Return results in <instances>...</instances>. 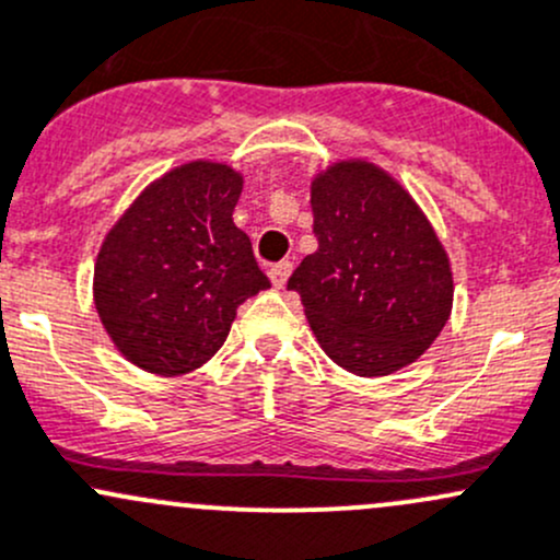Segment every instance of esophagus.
<instances>
[{
	"label": "esophagus",
	"mask_w": 560,
	"mask_h": 560,
	"mask_svg": "<svg viewBox=\"0 0 560 560\" xmlns=\"http://www.w3.org/2000/svg\"><path fill=\"white\" fill-rule=\"evenodd\" d=\"M290 273H292V262L290 260H281V262L270 265V281H273L276 290H281V287L287 284Z\"/></svg>",
	"instance_id": "1"
}]
</instances>
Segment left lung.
Returning a JSON list of instances; mask_svg holds the SVG:
<instances>
[{
	"label": "left lung",
	"mask_w": 560,
	"mask_h": 560,
	"mask_svg": "<svg viewBox=\"0 0 560 560\" xmlns=\"http://www.w3.org/2000/svg\"><path fill=\"white\" fill-rule=\"evenodd\" d=\"M319 249L287 281L329 359L357 375L416 362L453 303L443 244L413 198L378 166L346 161L311 185Z\"/></svg>",
	"instance_id": "1"
}]
</instances>
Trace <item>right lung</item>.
Masks as SVG:
<instances>
[{
	"label": "right lung",
	"instance_id": "1",
	"mask_svg": "<svg viewBox=\"0 0 560 560\" xmlns=\"http://www.w3.org/2000/svg\"><path fill=\"white\" fill-rule=\"evenodd\" d=\"M241 174L209 161L152 182L117 220L93 270V298L117 349L158 375L201 368L244 300L268 290L233 222Z\"/></svg>",
	"mask_w": 560,
	"mask_h": 560
}]
</instances>
